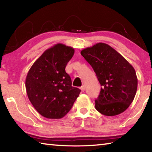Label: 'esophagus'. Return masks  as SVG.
Instances as JSON below:
<instances>
[{"label": "esophagus", "mask_w": 152, "mask_h": 152, "mask_svg": "<svg viewBox=\"0 0 152 152\" xmlns=\"http://www.w3.org/2000/svg\"><path fill=\"white\" fill-rule=\"evenodd\" d=\"M80 89H81V91H82V92H84V91H85V87H84V86H82L80 87Z\"/></svg>", "instance_id": "1"}]
</instances>
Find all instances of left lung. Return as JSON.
<instances>
[{"label": "left lung", "mask_w": 152, "mask_h": 152, "mask_svg": "<svg viewBox=\"0 0 152 152\" xmlns=\"http://www.w3.org/2000/svg\"><path fill=\"white\" fill-rule=\"evenodd\" d=\"M96 73L101 89L95 108L106 116L124 112L134 99L137 78L133 67L110 45L99 43L81 51Z\"/></svg>", "instance_id": "1"}]
</instances>
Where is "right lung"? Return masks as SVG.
<instances>
[{"label":"right lung","instance_id":"1","mask_svg":"<svg viewBox=\"0 0 152 152\" xmlns=\"http://www.w3.org/2000/svg\"><path fill=\"white\" fill-rule=\"evenodd\" d=\"M74 50L61 43L48 49L27 73L25 87L28 98L36 110L48 119H61L73 106L80 90L72 86L66 72Z\"/></svg>","mask_w":152,"mask_h":152}]
</instances>
